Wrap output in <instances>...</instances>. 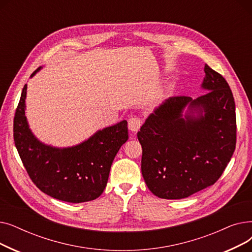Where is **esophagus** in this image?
<instances>
[{
	"label": "esophagus",
	"mask_w": 252,
	"mask_h": 252,
	"mask_svg": "<svg viewBox=\"0 0 252 252\" xmlns=\"http://www.w3.org/2000/svg\"><path fill=\"white\" fill-rule=\"evenodd\" d=\"M142 124H143V122H142V119L140 117L131 116L128 119V128H129V130L136 133V131H138L140 129Z\"/></svg>",
	"instance_id": "obj_1"
}]
</instances>
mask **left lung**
Segmentation results:
<instances>
[{"instance_id": "1", "label": "left lung", "mask_w": 252, "mask_h": 252, "mask_svg": "<svg viewBox=\"0 0 252 252\" xmlns=\"http://www.w3.org/2000/svg\"><path fill=\"white\" fill-rule=\"evenodd\" d=\"M204 72L201 88L208 93L196 99H166L138 131L143 178L149 190L163 199H182L214 185L235 151L232 91L207 64Z\"/></svg>"}]
</instances>
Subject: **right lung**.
Wrapping results in <instances>:
<instances>
[{"label": "right lung", "mask_w": 252, "mask_h": 252, "mask_svg": "<svg viewBox=\"0 0 252 252\" xmlns=\"http://www.w3.org/2000/svg\"><path fill=\"white\" fill-rule=\"evenodd\" d=\"M26 89L25 85L16 108L13 136L30 178L42 192L58 200L81 203L96 199L107 185L116 153L128 139L127 122L100 129L76 146L52 147L39 142L29 126Z\"/></svg>", "instance_id": "add662e5"}]
</instances>
